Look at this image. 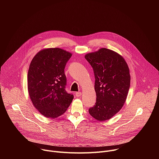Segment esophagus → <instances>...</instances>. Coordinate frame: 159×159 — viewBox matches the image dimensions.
Segmentation results:
<instances>
[{"instance_id": "34e87169", "label": "esophagus", "mask_w": 159, "mask_h": 159, "mask_svg": "<svg viewBox=\"0 0 159 159\" xmlns=\"http://www.w3.org/2000/svg\"><path fill=\"white\" fill-rule=\"evenodd\" d=\"M81 95H82V93H81V92H77V93H75V96H76L77 98L80 97Z\"/></svg>"}]
</instances>
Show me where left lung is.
Wrapping results in <instances>:
<instances>
[{
    "mask_svg": "<svg viewBox=\"0 0 159 159\" xmlns=\"http://www.w3.org/2000/svg\"><path fill=\"white\" fill-rule=\"evenodd\" d=\"M95 77L96 102L89 108L90 116L99 121L111 118L122 108L130 86L128 66L120 55L102 48L85 55Z\"/></svg>",
    "mask_w": 159,
    "mask_h": 159,
    "instance_id": "obj_1",
    "label": "left lung"
}]
</instances>
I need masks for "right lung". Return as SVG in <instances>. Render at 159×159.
<instances>
[{
    "mask_svg": "<svg viewBox=\"0 0 159 159\" xmlns=\"http://www.w3.org/2000/svg\"><path fill=\"white\" fill-rule=\"evenodd\" d=\"M72 53L59 48L39 51L28 74V89L36 109L46 118H57L66 111L74 96L66 91L64 69Z\"/></svg>",
    "mask_w": 159,
    "mask_h": 159,
    "instance_id": "right-lung-1",
    "label": "right lung"
}]
</instances>
